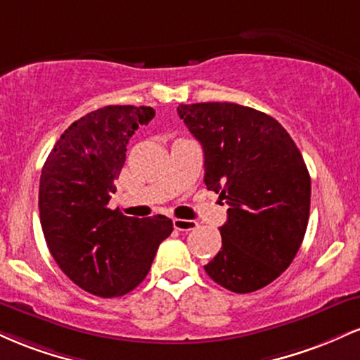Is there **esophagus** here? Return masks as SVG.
I'll return each mask as SVG.
<instances>
[{"mask_svg":"<svg viewBox=\"0 0 360 360\" xmlns=\"http://www.w3.org/2000/svg\"><path fill=\"white\" fill-rule=\"evenodd\" d=\"M172 225H174V229L179 230V232H189V230L196 229L198 223L194 220H183V218H174V220H172Z\"/></svg>","mask_w":360,"mask_h":360,"instance_id":"obj_1","label":"esophagus"}]
</instances>
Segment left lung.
I'll use <instances>...</instances> for the list:
<instances>
[{"label": "left lung", "mask_w": 360, "mask_h": 360, "mask_svg": "<svg viewBox=\"0 0 360 360\" xmlns=\"http://www.w3.org/2000/svg\"><path fill=\"white\" fill-rule=\"evenodd\" d=\"M177 113L203 147L206 188L229 205L206 274L229 291H257L288 269L304 238L311 179L303 155L278 120L249 106L194 103Z\"/></svg>", "instance_id": "1"}]
</instances>
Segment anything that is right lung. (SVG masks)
<instances>
[{
    "mask_svg": "<svg viewBox=\"0 0 360 360\" xmlns=\"http://www.w3.org/2000/svg\"><path fill=\"white\" fill-rule=\"evenodd\" d=\"M154 117L150 106L91 111L60 135L44 164L39 210L45 242L62 272L94 296L113 298L137 288L172 232L164 214L134 218L108 208L127 143Z\"/></svg>",
    "mask_w": 360,
    "mask_h": 360,
    "instance_id": "add662e5",
    "label": "right lung"
}]
</instances>
